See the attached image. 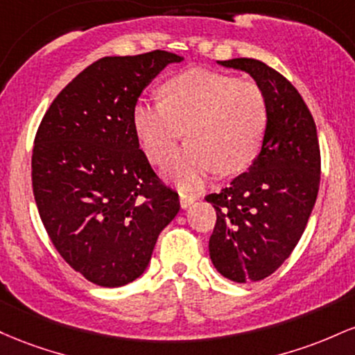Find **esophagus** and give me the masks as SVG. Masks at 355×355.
<instances>
[{"mask_svg": "<svg viewBox=\"0 0 355 355\" xmlns=\"http://www.w3.org/2000/svg\"><path fill=\"white\" fill-rule=\"evenodd\" d=\"M179 201H181V208L186 209V208H189L194 201H196V196H194V194H188V193H184V191H181V193H179Z\"/></svg>", "mask_w": 355, "mask_h": 355, "instance_id": "esophagus-1", "label": "esophagus"}]
</instances>
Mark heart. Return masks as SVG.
Here are the masks:
<instances>
[{
    "instance_id": "heart-1",
    "label": "heart",
    "mask_w": 355,
    "mask_h": 355,
    "mask_svg": "<svg viewBox=\"0 0 355 355\" xmlns=\"http://www.w3.org/2000/svg\"><path fill=\"white\" fill-rule=\"evenodd\" d=\"M161 103L141 101L134 130L146 154L166 164L184 134L191 139L169 167L182 189H196L209 174L246 169L263 142L268 107L263 90L230 73L193 69L159 89Z\"/></svg>"
}]
</instances>
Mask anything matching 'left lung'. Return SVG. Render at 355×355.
<instances>
[{"mask_svg":"<svg viewBox=\"0 0 355 355\" xmlns=\"http://www.w3.org/2000/svg\"><path fill=\"white\" fill-rule=\"evenodd\" d=\"M218 63L252 75L268 107L253 164L206 196L216 209L211 261L223 277L248 284L270 277L304 234L320 184V147L309 107L284 75L254 58Z\"/></svg>","mask_w":355,"mask_h":355,"instance_id":"left-lung-1","label":"left lung"}]
</instances>
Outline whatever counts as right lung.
<instances>
[{"label": "right lung", "instance_id": "obj_1", "mask_svg": "<svg viewBox=\"0 0 355 355\" xmlns=\"http://www.w3.org/2000/svg\"><path fill=\"white\" fill-rule=\"evenodd\" d=\"M181 60L164 50L97 60L60 92L35 135L40 218L63 260L95 285L141 277L181 208L139 149L132 124L142 90Z\"/></svg>", "mask_w": 355, "mask_h": 355}]
</instances>
